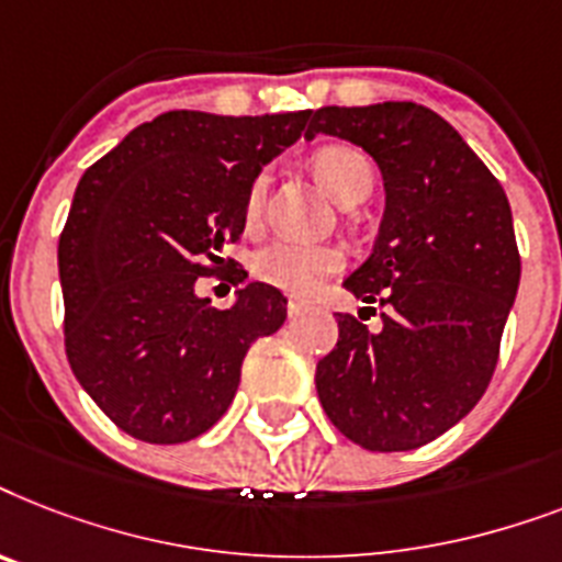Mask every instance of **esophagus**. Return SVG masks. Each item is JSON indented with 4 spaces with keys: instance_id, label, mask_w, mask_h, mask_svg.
Wrapping results in <instances>:
<instances>
[{
    "instance_id": "obj_1",
    "label": "esophagus",
    "mask_w": 562,
    "mask_h": 562,
    "mask_svg": "<svg viewBox=\"0 0 562 562\" xmlns=\"http://www.w3.org/2000/svg\"><path fill=\"white\" fill-rule=\"evenodd\" d=\"M304 310H307V304L299 302V299H290V302H286V313H290V318L302 316Z\"/></svg>"
}]
</instances>
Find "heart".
<instances>
[{
	"label": "heart",
	"instance_id": "heart-1",
	"mask_svg": "<svg viewBox=\"0 0 562 562\" xmlns=\"http://www.w3.org/2000/svg\"><path fill=\"white\" fill-rule=\"evenodd\" d=\"M313 173L318 182L327 188L339 205H357L368 200L374 188V165L362 150L351 145H327L313 154ZM267 173L249 182L244 200L246 226H255L267 200ZM345 267L342 249L336 246H307L278 240V244L263 246L252 258V272L258 281L269 286H278L293 295H313L327 278L336 276Z\"/></svg>",
	"mask_w": 562,
	"mask_h": 562
}]
</instances>
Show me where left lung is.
Returning <instances> with one entry per match:
<instances>
[{"label": "left lung", "mask_w": 562, "mask_h": 562, "mask_svg": "<svg viewBox=\"0 0 562 562\" xmlns=\"http://www.w3.org/2000/svg\"><path fill=\"white\" fill-rule=\"evenodd\" d=\"M316 133L362 147L385 182L374 252L342 281L385 313L376 330L362 313H336L339 339L316 366L318 401L362 450H417L491 385L519 286L508 196L464 138L420 103L322 106L307 138Z\"/></svg>", "instance_id": "1"}]
</instances>
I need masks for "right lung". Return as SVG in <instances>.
<instances>
[{
    "label": "right lung",
    "instance_id": "add662e5",
    "mask_svg": "<svg viewBox=\"0 0 562 562\" xmlns=\"http://www.w3.org/2000/svg\"><path fill=\"white\" fill-rule=\"evenodd\" d=\"M307 119L161 112L80 177L57 244L63 342L78 383L138 441L211 429L235 401L249 345L284 325L276 286L252 281L217 310L196 278L244 284V267L220 252L244 235L249 182Z\"/></svg>",
    "mask_w": 562,
    "mask_h": 562
}]
</instances>
